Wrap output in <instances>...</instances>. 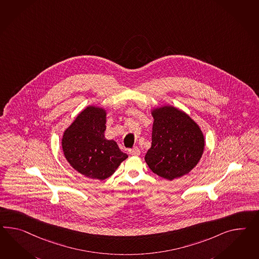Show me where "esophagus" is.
Here are the masks:
<instances>
[{"instance_id":"esophagus-1","label":"esophagus","mask_w":259,"mask_h":259,"mask_svg":"<svg viewBox=\"0 0 259 259\" xmlns=\"http://www.w3.org/2000/svg\"><path fill=\"white\" fill-rule=\"evenodd\" d=\"M128 153L131 155H133V156H139L140 154H141V151H140L138 147H133V148L128 150Z\"/></svg>"}]
</instances>
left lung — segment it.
Masks as SVG:
<instances>
[{"label":"left lung","mask_w":259,"mask_h":259,"mask_svg":"<svg viewBox=\"0 0 259 259\" xmlns=\"http://www.w3.org/2000/svg\"><path fill=\"white\" fill-rule=\"evenodd\" d=\"M152 144L145 160L153 172L167 180L179 179L197 165L205 150V136L192 117L172 105L155 107Z\"/></svg>","instance_id":"8db88e82"}]
</instances>
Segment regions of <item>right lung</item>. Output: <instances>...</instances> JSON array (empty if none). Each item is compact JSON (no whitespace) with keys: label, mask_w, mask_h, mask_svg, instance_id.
<instances>
[{"label":"right lung","mask_w":259,"mask_h":259,"mask_svg":"<svg viewBox=\"0 0 259 259\" xmlns=\"http://www.w3.org/2000/svg\"><path fill=\"white\" fill-rule=\"evenodd\" d=\"M106 121L105 108L88 105L63 133L61 144L65 158L88 179H108L127 158L114 140L105 138Z\"/></svg>","instance_id":"right-lung-1"}]
</instances>
